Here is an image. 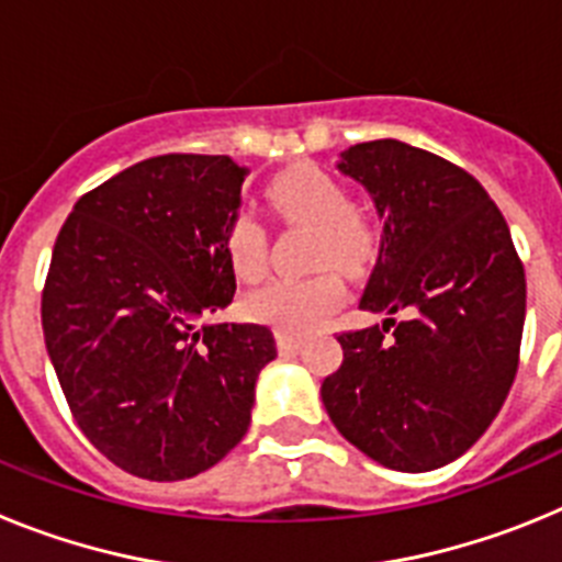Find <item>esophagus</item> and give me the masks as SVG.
<instances>
[{
	"mask_svg": "<svg viewBox=\"0 0 562 562\" xmlns=\"http://www.w3.org/2000/svg\"><path fill=\"white\" fill-rule=\"evenodd\" d=\"M276 342L281 355H290V351L301 349V335H286V331H276Z\"/></svg>",
	"mask_w": 562,
	"mask_h": 562,
	"instance_id": "obj_1",
	"label": "esophagus"
}]
</instances>
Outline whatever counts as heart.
Instances as JSON below:
<instances>
[{
  "instance_id": "b5f03b06",
  "label": "heart",
  "mask_w": 562,
  "mask_h": 562,
  "mask_svg": "<svg viewBox=\"0 0 562 562\" xmlns=\"http://www.w3.org/2000/svg\"><path fill=\"white\" fill-rule=\"evenodd\" d=\"M267 200L281 216L315 227L312 267H325L310 278H281L250 292L245 310L252 321L276 331L304 335L340 306L342 281L331 267L357 276L374 261L376 227L351 205L349 188L317 166H292L272 177ZM267 227L252 213H236L225 233V252L241 281H258L267 272Z\"/></svg>"
}]
</instances>
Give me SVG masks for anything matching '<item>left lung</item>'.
Here are the masks:
<instances>
[{"mask_svg": "<svg viewBox=\"0 0 562 562\" xmlns=\"http://www.w3.org/2000/svg\"><path fill=\"white\" fill-rule=\"evenodd\" d=\"M337 168L385 222L360 310L389 317L337 337L342 362L321 396L369 459L428 473L473 448L513 389L524 265L498 205L464 168L400 140L357 143Z\"/></svg>", "mask_w": 562, "mask_h": 562, "instance_id": "obj_1", "label": "left lung"}]
</instances>
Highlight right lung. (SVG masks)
Segmentation results:
<instances>
[{
	"instance_id": "1",
	"label": "right lung",
	"mask_w": 562,
	"mask_h": 562,
	"mask_svg": "<svg viewBox=\"0 0 562 562\" xmlns=\"http://www.w3.org/2000/svg\"><path fill=\"white\" fill-rule=\"evenodd\" d=\"M247 168L162 154L83 193L53 247L44 342L78 428L126 473L182 481L250 428L276 360L258 324H213L236 292L225 233Z\"/></svg>"
}]
</instances>
